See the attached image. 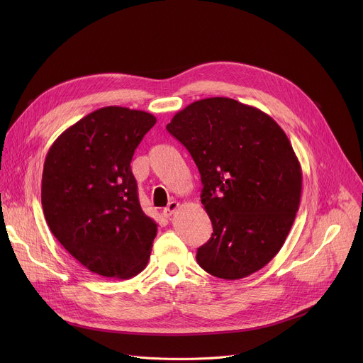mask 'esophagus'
Wrapping results in <instances>:
<instances>
[{
    "mask_svg": "<svg viewBox=\"0 0 363 363\" xmlns=\"http://www.w3.org/2000/svg\"><path fill=\"white\" fill-rule=\"evenodd\" d=\"M178 208H179V202H177V201H171V202L168 203L167 208L164 210V216H165L167 218H169V217H172V214H174Z\"/></svg>",
    "mask_w": 363,
    "mask_h": 363,
    "instance_id": "esophagus-1",
    "label": "esophagus"
}]
</instances>
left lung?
<instances>
[{
    "label": "left lung",
    "instance_id": "left-lung-1",
    "mask_svg": "<svg viewBox=\"0 0 363 363\" xmlns=\"http://www.w3.org/2000/svg\"><path fill=\"white\" fill-rule=\"evenodd\" d=\"M167 129L198 167L201 202L213 223L198 264L225 280L263 269L283 247L301 196V168L284 130L228 97L191 103Z\"/></svg>",
    "mask_w": 363,
    "mask_h": 363
}]
</instances>
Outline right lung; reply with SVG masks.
<instances>
[{
    "label": "right lung",
    "instance_id": "obj_1",
    "mask_svg": "<svg viewBox=\"0 0 363 363\" xmlns=\"http://www.w3.org/2000/svg\"><path fill=\"white\" fill-rule=\"evenodd\" d=\"M157 123L143 111L97 109L47 152L41 179L45 221L91 273L130 279L147 264L157 223L140 208L130 169L135 149Z\"/></svg>",
    "mask_w": 363,
    "mask_h": 363
}]
</instances>
